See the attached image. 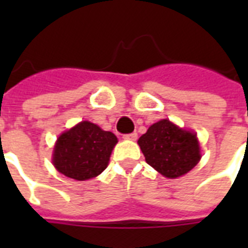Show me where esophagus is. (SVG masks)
<instances>
[{"label":"esophagus","mask_w":248,"mask_h":248,"mask_svg":"<svg viewBox=\"0 0 248 248\" xmlns=\"http://www.w3.org/2000/svg\"><path fill=\"white\" fill-rule=\"evenodd\" d=\"M136 138H138V134H136V132H132V134H126V135H124V140H136Z\"/></svg>","instance_id":"obj_1"}]
</instances>
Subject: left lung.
Here are the masks:
<instances>
[{
	"label": "left lung",
	"mask_w": 248,
	"mask_h": 248,
	"mask_svg": "<svg viewBox=\"0 0 248 248\" xmlns=\"http://www.w3.org/2000/svg\"><path fill=\"white\" fill-rule=\"evenodd\" d=\"M145 161L165 177L183 176L200 162L197 134L180 128L169 120H161L138 140Z\"/></svg>",
	"instance_id": "8db88e82"
}]
</instances>
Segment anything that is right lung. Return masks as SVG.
<instances>
[{
	"label": "right lung",
	"mask_w": 248,
	"mask_h": 248,
	"mask_svg": "<svg viewBox=\"0 0 248 248\" xmlns=\"http://www.w3.org/2000/svg\"><path fill=\"white\" fill-rule=\"evenodd\" d=\"M117 141L113 132L82 121L58 138L52 163L65 176L79 181L89 180L107 169Z\"/></svg>",
	"instance_id": "right-lung-1"
}]
</instances>
